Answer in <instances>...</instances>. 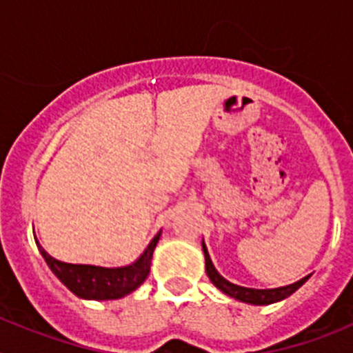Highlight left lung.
<instances>
[{
  "label": "left lung",
  "instance_id": "1",
  "mask_svg": "<svg viewBox=\"0 0 353 353\" xmlns=\"http://www.w3.org/2000/svg\"><path fill=\"white\" fill-rule=\"evenodd\" d=\"M201 249H203L205 254V269H207V276L212 283H214L215 288H219L221 292L226 293L228 297H233L240 302H245V304H252V305H267V304H274V302H279L283 299L290 297L293 292H297L302 285H304L310 276L302 277L299 279L297 283H293V285H286V286H279V288H265V290H258V288H248V286H239L235 283H230L228 279H224L217 269L214 267L210 260V254H208V249L205 245V242H201Z\"/></svg>",
  "mask_w": 353,
  "mask_h": 353
}]
</instances>
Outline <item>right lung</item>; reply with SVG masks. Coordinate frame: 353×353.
Masks as SVG:
<instances>
[{
    "mask_svg": "<svg viewBox=\"0 0 353 353\" xmlns=\"http://www.w3.org/2000/svg\"><path fill=\"white\" fill-rule=\"evenodd\" d=\"M161 239V232L150 240L141 256L125 267H99V265L65 263L56 260L37 242L42 258L58 279L74 295L86 301H114L138 290L150 274V265L155 245Z\"/></svg>",
    "mask_w": 353,
    "mask_h": 353,
    "instance_id": "right-lung-1",
    "label": "right lung"
}]
</instances>
